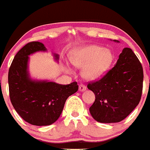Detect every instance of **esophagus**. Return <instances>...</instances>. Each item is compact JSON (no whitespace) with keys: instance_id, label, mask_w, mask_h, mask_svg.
Here are the masks:
<instances>
[{"instance_id":"34e87169","label":"esophagus","mask_w":150,"mask_h":150,"mask_svg":"<svg viewBox=\"0 0 150 150\" xmlns=\"http://www.w3.org/2000/svg\"><path fill=\"white\" fill-rule=\"evenodd\" d=\"M86 89V87L84 85H79V91H84Z\"/></svg>"}]
</instances>
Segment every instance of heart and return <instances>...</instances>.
<instances>
[{
	"label": "heart",
	"instance_id": "1",
	"mask_svg": "<svg viewBox=\"0 0 150 150\" xmlns=\"http://www.w3.org/2000/svg\"><path fill=\"white\" fill-rule=\"evenodd\" d=\"M73 65L82 68V76L87 80H95L104 75L112 64L114 55L109 49H104L97 45H86L74 50L69 56ZM67 73L71 69L64 66Z\"/></svg>",
	"mask_w": 150,
	"mask_h": 150
}]
</instances>
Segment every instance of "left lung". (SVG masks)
Instances as JSON below:
<instances>
[{"instance_id":"8db88e82","label":"left lung","mask_w":150,"mask_h":150,"mask_svg":"<svg viewBox=\"0 0 150 150\" xmlns=\"http://www.w3.org/2000/svg\"><path fill=\"white\" fill-rule=\"evenodd\" d=\"M143 80L140 61L131 49L124 48L114 67L102 79L87 86L95 95V102L89 108L94 120L115 123L125 119L140 102Z\"/></svg>"}]
</instances>
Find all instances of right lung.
<instances>
[{
	"instance_id": "right-lung-1",
	"label": "right lung",
	"mask_w": 150,
	"mask_h": 150,
	"mask_svg": "<svg viewBox=\"0 0 150 150\" xmlns=\"http://www.w3.org/2000/svg\"><path fill=\"white\" fill-rule=\"evenodd\" d=\"M47 52L38 41L23 46L14 57L8 74L10 100L14 109L25 121L34 125H50L60 117L66 100L76 92V82L58 84L48 79H33L29 73L30 55ZM55 62L59 55L52 53Z\"/></svg>"
}]
</instances>
